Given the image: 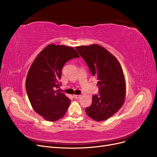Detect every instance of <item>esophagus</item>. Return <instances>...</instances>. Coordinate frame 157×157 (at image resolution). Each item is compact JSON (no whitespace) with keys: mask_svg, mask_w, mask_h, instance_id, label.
<instances>
[{"mask_svg":"<svg viewBox=\"0 0 157 157\" xmlns=\"http://www.w3.org/2000/svg\"><path fill=\"white\" fill-rule=\"evenodd\" d=\"M73 97H74L75 99H78V98L80 97V95H75V94H74V95H73Z\"/></svg>","mask_w":157,"mask_h":157,"instance_id":"34e87169","label":"esophagus"}]
</instances>
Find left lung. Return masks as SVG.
<instances>
[{"mask_svg":"<svg viewBox=\"0 0 157 157\" xmlns=\"http://www.w3.org/2000/svg\"><path fill=\"white\" fill-rule=\"evenodd\" d=\"M76 49L98 80L99 95H93L92 105L86 108V113L96 121L107 120L124 102L126 84L121 65L115 56L99 45L80 46Z\"/></svg>","mask_w":157,"mask_h":157,"instance_id":"8db88e82","label":"left lung"}]
</instances>
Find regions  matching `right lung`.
Segmentation results:
<instances>
[{
	"mask_svg": "<svg viewBox=\"0 0 157 157\" xmlns=\"http://www.w3.org/2000/svg\"><path fill=\"white\" fill-rule=\"evenodd\" d=\"M79 56L72 47L50 44L32 63L26 78V91L33 109L44 119L56 121L67 111L71 99L55 89L61 85L65 63Z\"/></svg>",
	"mask_w": 157,
	"mask_h": 157,
	"instance_id": "right-lung-1",
	"label": "right lung"
}]
</instances>
